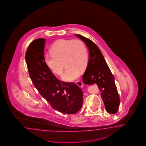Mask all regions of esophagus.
I'll use <instances>...</instances> for the list:
<instances>
[{"label": "esophagus", "instance_id": "1", "mask_svg": "<svg viewBox=\"0 0 146 146\" xmlns=\"http://www.w3.org/2000/svg\"><path fill=\"white\" fill-rule=\"evenodd\" d=\"M75 83L78 86H79L80 88H82L83 86V83L81 81H77L75 82Z\"/></svg>", "mask_w": 146, "mask_h": 146}]
</instances>
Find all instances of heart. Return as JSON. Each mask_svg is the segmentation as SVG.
<instances>
[{
  "mask_svg": "<svg viewBox=\"0 0 146 146\" xmlns=\"http://www.w3.org/2000/svg\"><path fill=\"white\" fill-rule=\"evenodd\" d=\"M51 54L44 55L46 65L53 73L62 74L64 65L66 69L62 76L65 81H72L86 69L89 61V54L85 44L79 39L57 40L52 45Z\"/></svg>",
  "mask_w": 146,
  "mask_h": 146,
  "instance_id": "heart-1",
  "label": "heart"
}]
</instances>
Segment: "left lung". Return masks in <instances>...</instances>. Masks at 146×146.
Returning a JSON list of instances; mask_svg holds the SVG:
<instances>
[{
  "label": "left lung",
  "instance_id": "8db88e82",
  "mask_svg": "<svg viewBox=\"0 0 146 146\" xmlns=\"http://www.w3.org/2000/svg\"><path fill=\"white\" fill-rule=\"evenodd\" d=\"M86 43L89 51V60L82 77L86 84H96L101 92L106 111L112 114L117 112L120 100L114 78L102 52L95 43L80 35H75Z\"/></svg>",
  "mask_w": 146,
  "mask_h": 146
}]
</instances>
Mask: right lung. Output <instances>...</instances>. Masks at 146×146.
<instances>
[{
    "label": "right lung",
    "instance_id": "add662e5",
    "mask_svg": "<svg viewBox=\"0 0 146 146\" xmlns=\"http://www.w3.org/2000/svg\"><path fill=\"white\" fill-rule=\"evenodd\" d=\"M45 41L43 38L36 39L27 48L25 60L29 77L53 108L65 114L76 113L82 106V90L74 83L62 82L52 73L44 60Z\"/></svg>",
    "mask_w": 146,
    "mask_h": 146
}]
</instances>
